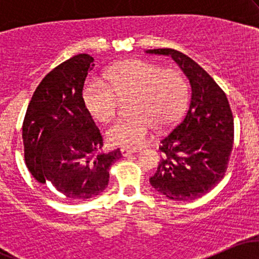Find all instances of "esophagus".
<instances>
[{"label":"esophagus","mask_w":259,"mask_h":259,"mask_svg":"<svg viewBox=\"0 0 259 259\" xmlns=\"http://www.w3.org/2000/svg\"><path fill=\"white\" fill-rule=\"evenodd\" d=\"M135 152H136L135 150H129V148H124V147L120 148V154L123 157H126V156H129V154H133Z\"/></svg>","instance_id":"34e87169"}]
</instances>
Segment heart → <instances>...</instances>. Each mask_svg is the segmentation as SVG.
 I'll return each mask as SVG.
<instances>
[{
    "label": "heart",
    "mask_w": 259,
    "mask_h": 259,
    "mask_svg": "<svg viewBox=\"0 0 259 259\" xmlns=\"http://www.w3.org/2000/svg\"><path fill=\"white\" fill-rule=\"evenodd\" d=\"M130 96V117L115 120L107 139L115 146L136 150L144 146L153 129H165L178 120L187 101V84L175 69H160L145 59L133 58L112 65L105 81L88 79L82 103L95 120L106 123L117 112L118 99Z\"/></svg>",
    "instance_id": "obj_1"
}]
</instances>
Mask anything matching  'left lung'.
Instances as JSON below:
<instances>
[{
    "label": "left lung",
    "instance_id": "1",
    "mask_svg": "<svg viewBox=\"0 0 259 259\" xmlns=\"http://www.w3.org/2000/svg\"><path fill=\"white\" fill-rule=\"evenodd\" d=\"M170 56L190 82L183 120L160 140L162 160L150 184L169 200L200 198L223 179L234 142V118L224 91L203 68L177 50H147Z\"/></svg>",
    "mask_w": 259,
    "mask_h": 259
}]
</instances>
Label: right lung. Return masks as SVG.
I'll return each mask as SVG.
<instances>
[{"label":"right lung","mask_w":259,"mask_h":259,"mask_svg":"<svg viewBox=\"0 0 259 259\" xmlns=\"http://www.w3.org/2000/svg\"><path fill=\"white\" fill-rule=\"evenodd\" d=\"M91 56H74L47 74L32 95L23 123L25 163L37 183L70 202L99 196L119 148L102 153V136L82 103Z\"/></svg>","instance_id":"obj_1"}]
</instances>
